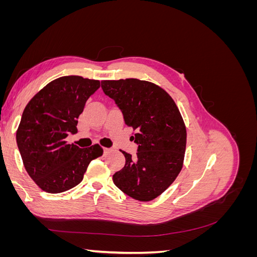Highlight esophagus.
<instances>
[{
    "label": "esophagus",
    "mask_w": 257,
    "mask_h": 257,
    "mask_svg": "<svg viewBox=\"0 0 257 257\" xmlns=\"http://www.w3.org/2000/svg\"><path fill=\"white\" fill-rule=\"evenodd\" d=\"M110 150L109 149H108V148H104V154H106V153H108V152H109Z\"/></svg>",
    "instance_id": "1"
}]
</instances>
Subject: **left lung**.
I'll return each instance as SVG.
<instances>
[{
  "label": "left lung",
  "instance_id": "8db88e82",
  "mask_svg": "<svg viewBox=\"0 0 257 257\" xmlns=\"http://www.w3.org/2000/svg\"><path fill=\"white\" fill-rule=\"evenodd\" d=\"M124 122L135 131V157L122 151L125 165L112 176L118 188L141 201L158 197L172 184L183 164L186 130L174 99L159 85L135 78L103 80Z\"/></svg>",
  "mask_w": 257,
  "mask_h": 257
}]
</instances>
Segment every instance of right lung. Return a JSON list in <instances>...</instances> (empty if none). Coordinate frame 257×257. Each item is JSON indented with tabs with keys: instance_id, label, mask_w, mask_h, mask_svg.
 I'll return each instance as SVG.
<instances>
[{
	"instance_id": "obj_1",
	"label": "right lung",
	"mask_w": 257,
	"mask_h": 257,
	"mask_svg": "<svg viewBox=\"0 0 257 257\" xmlns=\"http://www.w3.org/2000/svg\"><path fill=\"white\" fill-rule=\"evenodd\" d=\"M98 80L63 76L49 82L22 112L16 139L29 176L48 193H61L79 184L90 162L103 154L98 145L79 148L65 138L77 133L78 116Z\"/></svg>"
}]
</instances>
